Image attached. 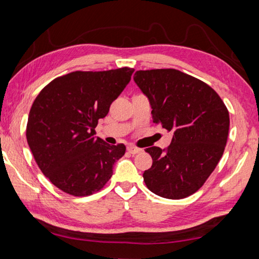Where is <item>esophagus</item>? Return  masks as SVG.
I'll return each instance as SVG.
<instances>
[{
	"label": "esophagus",
	"instance_id": "obj_1",
	"mask_svg": "<svg viewBox=\"0 0 259 259\" xmlns=\"http://www.w3.org/2000/svg\"><path fill=\"white\" fill-rule=\"evenodd\" d=\"M126 151H128L130 154H137V153H139V152H142V150H140V148H138V147H136V146H133V145H130V146H128L126 147Z\"/></svg>",
	"mask_w": 259,
	"mask_h": 259
}]
</instances>
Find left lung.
I'll use <instances>...</instances> for the list:
<instances>
[{"label":"left lung","instance_id":"left-lung-1","mask_svg":"<svg viewBox=\"0 0 259 259\" xmlns=\"http://www.w3.org/2000/svg\"><path fill=\"white\" fill-rule=\"evenodd\" d=\"M134 80L150 99L153 122L174 133L164 150H145L153 163L144 182L162 198H187L202 187L223 156L229 111L211 87L178 69L137 71Z\"/></svg>","mask_w":259,"mask_h":259}]
</instances>
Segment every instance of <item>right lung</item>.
Here are the masks:
<instances>
[{"label":"right lung","instance_id":"1","mask_svg":"<svg viewBox=\"0 0 259 259\" xmlns=\"http://www.w3.org/2000/svg\"><path fill=\"white\" fill-rule=\"evenodd\" d=\"M133 73L130 67L72 72L52 80L35 98L26 138L38 168L59 190L88 196L111 179L125 146L109 145L96 137L95 128Z\"/></svg>","mask_w":259,"mask_h":259}]
</instances>
